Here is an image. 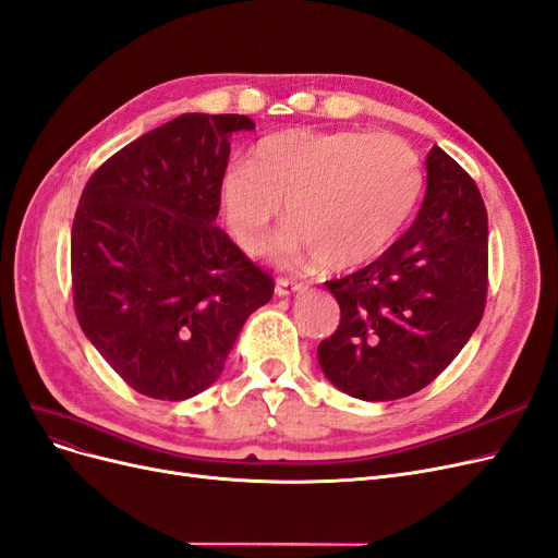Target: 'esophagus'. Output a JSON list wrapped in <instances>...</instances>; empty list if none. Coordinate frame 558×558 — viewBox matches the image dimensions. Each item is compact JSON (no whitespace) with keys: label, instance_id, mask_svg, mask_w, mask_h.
Segmentation results:
<instances>
[{"label":"esophagus","instance_id":"1","mask_svg":"<svg viewBox=\"0 0 558 558\" xmlns=\"http://www.w3.org/2000/svg\"><path fill=\"white\" fill-rule=\"evenodd\" d=\"M302 291H304V283L288 281V279H277L275 293H277L279 298H288V295H295V293H302Z\"/></svg>","mask_w":558,"mask_h":558}]
</instances>
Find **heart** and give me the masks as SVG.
I'll list each match as a JSON object with an SVG mask.
<instances>
[{"label":"heart","instance_id":"heart-1","mask_svg":"<svg viewBox=\"0 0 558 558\" xmlns=\"http://www.w3.org/2000/svg\"><path fill=\"white\" fill-rule=\"evenodd\" d=\"M420 191V159L395 133L291 129L226 168L221 205L238 244L258 254L288 203L295 226L279 235L277 258L349 270L397 240Z\"/></svg>","mask_w":558,"mask_h":558}]
</instances>
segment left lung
Instances as JSON below:
<instances>
[{
    "label": "left lung",
    "instance_id": "left-lung-1",
    "mask_svg": "<svg viewBox=\"0 0 558 558\" xmlns=\"http://www.w3.org/2000/svg\"><path fill=\"white\" fill-rule=\"evenodd\" d=\"M487 235L475 182L434 145L413 226L367 267L325 281L341 310L335 335L318 343L332 386L364 401L427 388L485 314Z\"/></svg>",
    "mask_w": 558,
    "mask_h": 558
}]
</instances>
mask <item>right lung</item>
I'll return each mask as SVG.
<instances>
[{
  "instance_id": "right-lung-1",
  "label": "right lung",
  "mask_w": 558,
  "mask_h": 558,
  "mask_svg": "<svg viewBox=\"0 0 558 558\" xmlns=\"http://www.w3.org/2000/svg\"><path fill=\"white\" fill-rule=\"evenodd\" d=\"M246 114L186 112L94 170L71 228L85 337L136 392L182 401L219 378L272 277L215 223Z\"/></svg>"
}]
</instances>
